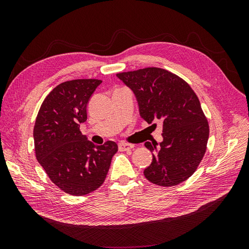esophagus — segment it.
I'll return each mask as SVG.
<instances>
[{
  "label": "esophagus",
  "instance_id": "34e87169",
  "mask_svg": "<svg viewBox=\"0 0 249 249\" xmlns=\"http://www.w3.org/2000/svg\"><path fill=\"white\" fill-rule=\"evenodd\" d=\"M134 147V145L132 144H129V143H119L118 144V148L120 152H125V150H129V149H132Z\"/></svg>",
  "mask_w": 249,
  "mask_h": 249
}]
</instances>
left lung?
I'll return each instance as SVG.
<instances>
[{
  "label": "left lung",
  "mask_w": 249,
  "mask_h": 249,
  "mask_svg": "<svg viewBox=\"0 0 249 249\" xmlns=\"http://www.w3.org/2000/svg\"><path fill=\"white\" fill-rule=\"evenodd\" d=\"M119 80L134 92L140 116L147 124L163 123V141L145 142L153 161L144 177L153 184L170 187L190 178L205 156L209 124L197 95L186 81L158 67L119 72Z\"/></svg>",
  "instance_id": "8db88e82"
}]
</instances>
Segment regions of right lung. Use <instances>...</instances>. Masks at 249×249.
Masks as SVG:
<instances>
[{"label": "right lung", "mask_w": 249, "mask_h": 249, "mask_svg": "<svg viewBox=\"0 0 249 249\" xmlns=\"http://www.w3.org/2000/svg\"><path fill=\"white\" fill-rule=\"evenodd\" d=\"M101 83L79 79L59 84L44 99L34 125L37 161L53 183L76 196L102 186L118 149L113 141L95 145L80 131L87 120V104Z\"/></svg>", "instance_id": "obj_1"}]
</instances>
